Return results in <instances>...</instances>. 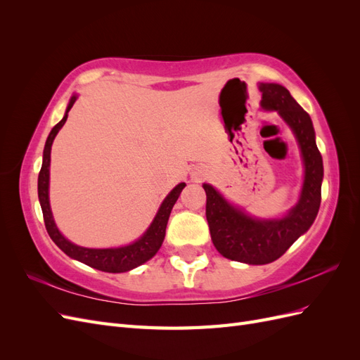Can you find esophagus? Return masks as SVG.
<instances>
[{
	"mask_svg": "<svg viewBox=\"0 0 360 360\" xmlns=\"http://www.w3.org/2000/svg\"><path fill=\"white\" fill-rule=\"evenodd\" d=\"M191 177H192L193 181H200V180H202V179L205 177V172L201 171V169H197V171H193V172L191 174Z\"/></svg>",
	"mask_w": 360,
	"mask_h": 360,
	"instance_id": "obj_1",
	"label": "esophagus"
}]
</instances>
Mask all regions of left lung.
I'll use <instances>...</instances> for the list:
<instances>
[{
    "label": "left lung",
    "instance_id": "left-lung-1",
    "mask_svg": "<svg viewBox=\"0 0 360 360\" xmlns=\"http://www.w3.org/2000/svg\"><path fill=\"white\" fill-rule=\"evenodd\" d=\"M261 108L276 111L290 126L303 159V184L297 204L282 217L259 219L231 204L212 184L204 183L205 216L214 248L222 257L246 264H269L307 233L317 217L321 202L323 159L315 144L309 114L292 99L290 91L275 82H259Z\"/></svg>",
    "mask_w": 360,
    "mask_h": 360
}]
</instances>
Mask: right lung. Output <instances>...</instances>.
Returning a JSON list of instances; mask_svg holds the SVG:
<instances>
[{"label":"right lung","mask_w":360,"mask_h":360,"mask_svg":"<svg viewBox=\"0 0 360 360\" xmlns=\"http://www.w3.org/2000/svg\"><path fill=\"white\" fill-rule=\"evenodd\" d=\"M78 99V94H73L69 101V105L66 108V114H64L63 120L52 127L51 134L46 139L45 148H43V162L41 169L39 172L37 180V192H39V201L43 212V219H45V226L52 242L56 243L64 254L69 255L73 259H78L81 263L90 266L93 269L108 271V274H123V271L132 270L141 264H144L146 261L153 258L158 250L160 249L163 238H165L167 224L169 219V214L174 204L179 200L183 188L186 186V183H179L174 188L165 200L162 201L159 210L155 216L153 222L150 224L147 231L141 236L138 240L129 243L126 246L120 248H105V249H94V248H84L72 243L64 237L53 221L51 204H49V167H51V147L53 139H56L60 129L64 126L69 115V111L72 110L73 103Z\"/></svg>","instance_id":"obj_1"}]
</instances>
